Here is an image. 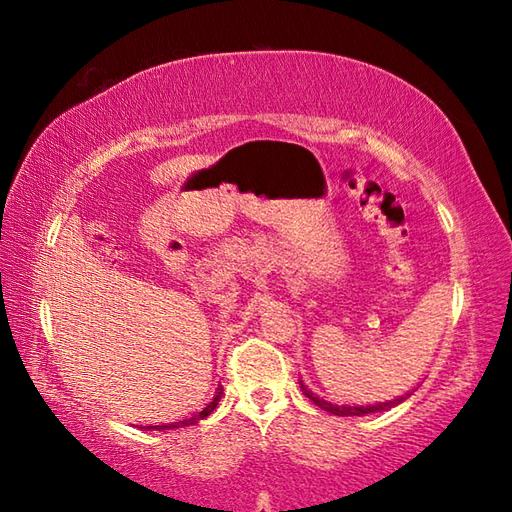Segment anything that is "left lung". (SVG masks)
Returning <instances> with one entry per match:
<instances>
[{
    "label": "left lung",
    "mask_w": 512,
    "mask_h": 512,
    "mask_svg": "<svg viewBox=\"0 0 512 512\" xmlns=\"http://www.w3.org/2000/svg\"><path fill=\"white\" fill-rule=\"evenodd\" d=\"M301 383V391H303V396L306 398H310L314 405L317 407H321L323 411H330V413H334V416H365V413H376V411H389L391 407H396V405H400V402H405L411 394H405V396H400V398H396V400H387V402H376V405H356V407H352V405H334V402H330V400H323V398H319L317 394H312V391L303 385V380H299Z\"/></svg>",
    "instance_id": "left-lung-1"
}]
</instances>
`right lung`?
Returning <instances> with one entry per match:
<instances>
[{"instance_id": "add662e5", "label": "right lung", "mask_w": 512, "mask_h": 512, "mask_svg": "<svg viewBox=\"0 0 512 512\" xmlns=\"http://www.w3.org/2000/svg\"><path fill=\"white\" fill-rule=\"evenodd\" d=\"M222 394H224V389L222 387H217V391H215V396H213V400L209 402V405H206L202 411H198V413H193L191 418H184V420H178V422H167V424H151V427H140V429H151V431H162V429H180V427H189V424H195V422H200V420H204L206 416H209V413L217 407V402H220V398H222Z\"/></svg>"}]
</instances>
